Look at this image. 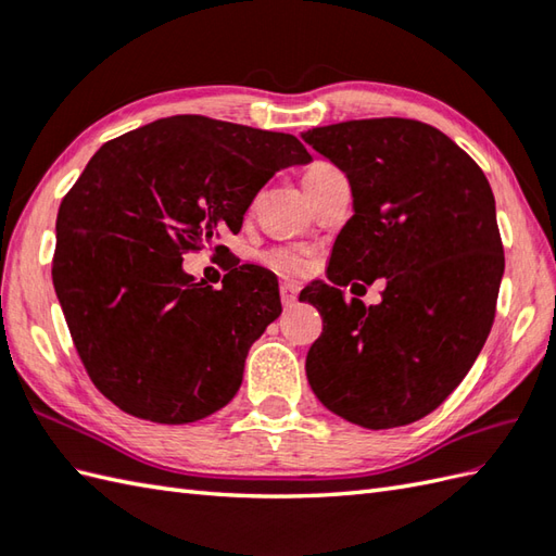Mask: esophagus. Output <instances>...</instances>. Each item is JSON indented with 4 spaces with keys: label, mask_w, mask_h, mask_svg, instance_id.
<instances>
[{
    "label": "esophagus",
    "mask_w": 556,
    "mask_h": 556,
    "mask_svg": "<svg viewBox=\"0 0 556 556\" xmlns=\"http://www.w3.org/2000/svg\"><path fill=\"white\" fill-rule=\"evenodd\" d=\"M279 296H281V303H285V308H291V305L299 299V287L291 285V281H281Z\"/></svg>",
    "instance_id": "1"
}]
</instances>
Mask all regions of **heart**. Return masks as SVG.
I'll return each mask as SVG.
<instances>
[{
    "instance_id": "heart-1",
    "label": "heart",
    "mask_w": 556,
    "mask_h": 556,
    "mask_svg": "<svg viewBox=\"0 0 556 556\" xmlns=\"http://www.w3.org/2000/svg\"><path fill=\"white\" fill-rule=\"evenodd\" d=\"M329 172H337V169L329 167V164H317V167H313L308 174L303 176V184H308V181L317 179V176H325ZM263 260H265L267 267L277 269V271H299L301 269V260L296 255H291L289 251H281V248H275V251H267L263 255Z\"/></svg>"
}]
</instances>
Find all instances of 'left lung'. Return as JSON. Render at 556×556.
I'll list each match as a JSON object with an SVG mask.
<instances>
[{"mask_svg":"<svg viewBox=\"0 0 556 556\" xmlns=\"http://www.w3.org/2000/svg\"><path fill=\"white\" fill-rule=\"evenodd\" d=\"M303 140L353 193L329 285L301 293L323 315L305 375L323 406L361 428L416 422L460 384L494 323L504 248L492 188L452 138L416 119L341 122ZM380 276L383 303L370 309L340 293Z\"/></svg>","mask_w":556,"mask_h":556,"instance_id":"left-lung-1","label":"left lung"}]
</instances>
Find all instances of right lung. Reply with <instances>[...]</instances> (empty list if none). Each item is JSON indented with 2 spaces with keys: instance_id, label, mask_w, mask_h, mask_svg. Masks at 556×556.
I'll list each match as a JSON object with an SVG mask.
<instances>
[{
  "instance_id": "obj_1",
  "label": "right lung",
  "mask_w": 556,
  "mask_h": 556,
  "mask_svg": "<svg viewBox=\"0 0 556 556\" xmlns=\"http://www.w3.org/2000/svg\"><path fill=\"white\" fill-rule=\"evenodd\" d=\"M311 162L296 136L157 119L104 143L56 215L52 281L92 384L128 416L184 425L227 406L248 349L281 313L277 277L229 260L219 289L184 255L239 233L271 176Z\"/></svg>"
}]
</instances>
